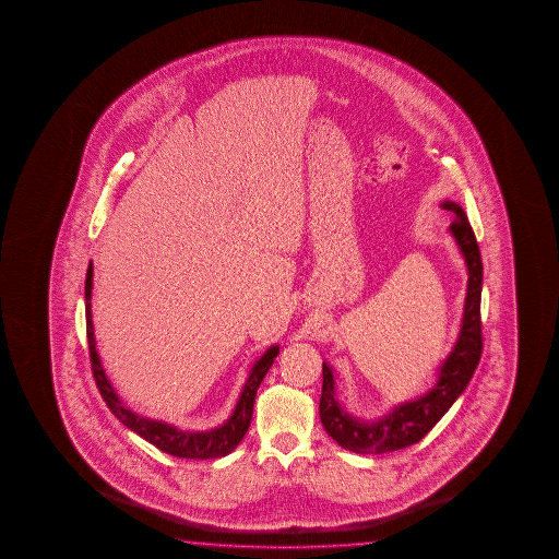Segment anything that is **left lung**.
<instances>
[{
    "label": "left lung",
    "mask_w": 559,
    "mask_h": 559,
    "mask_svg": "<svg viewBox=\"0 0 559 559\" xmlns=\"http://www.w3.org/2000/svg\"><path fill=\"white\" fill-rule=\"evenodd\" d=\"M442 207L455 215L450 233L467 265L464 319L454 350L440 366L435 388L428 389L420 397L401 403L391 408L389 415L371 423L352 417L344 411L336 399L334 371L326 361H322L321 423L332 440H336L344 450L356 454H388L417 444L444 417L455 399L464 393L469 379L474 378L483 350L481 254L464 209L454 201H444Z\"/></svg>",
    "instance_id": "left-lung-1"
}]
</instances>
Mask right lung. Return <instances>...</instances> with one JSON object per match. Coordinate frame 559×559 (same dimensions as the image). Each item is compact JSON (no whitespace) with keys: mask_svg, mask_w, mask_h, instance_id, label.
<instances>
[{"mask_svg":"<svg viewBox=\"0 0 559 559\" xmlns=\"http://www.w3.org/2000/svg\"><path fill=\"white\" fill-rule=\"evenodd\" d=\"M92 285H94V267L92 262L87 265L85 274V329H87V346H90V360L94 371L95 385L99 389L102 397L115 417L119 418L127 428L144 438L146 442L156 445L162 452L174 455V457H186V460H209V457H223L230 454L240 440L247 435L248 426L252 420V408H254L255 391L260 388L267 369L272 368L274 358L280 354V346H272L264 352L260 360L248 373L247 383L237 401V407L227 423L203 430V432H190L181 430L162 420H151L141 417L134 411L127 407L123 401L117 395L111 381L105 376L104 366L99 360V354L95 350L94 322H92Z\"/></svg>","mask_w":559,"mask_h":559,"instance_id":"obj_1","label":"right lung"}]
</instances>
